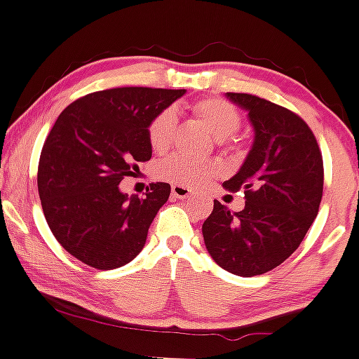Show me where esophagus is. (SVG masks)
<instances>
[{"label": "esophagus", "instance_id": "34e87169", "mask_svg": "<svg viewBox=\"0 0 359 359\" xmlns=\"http://www.w3.org/2000/svg\"><path fill=\"white\" fill-rule=\"evenodd\" d=\"M191 193H193V189L184 186V184H173L172 186V196L177 198V200H186V198L191 196Z\"/></svg>", "mask_w": 359, "mask_h": 359}]
</instances>
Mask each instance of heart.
Here are the masks:
<instances>
[{
    "label": "heart",
    "instance_id": "b5f03b06",
    "mask_svg": "<svg viewBox=\"0 0 359 359\" xmlns=\"http://www.w3.org/2000/svg\"><path fill=\"white\" fill-rule=\"evenodd\" d=\"M193 114L215 139L222 140L226 146L233 147L231 135L240 130L241 112L236 106L224 99H201L193 104ZM179 135V118L173 107H165L151 119L147 126V139L156 153H166L172 149ZM219 170L215 159H198L184 154H177L166 159L159 166V173L172 182L184 186H201L213 179Z\"/></svg>",
    "mask_w": 359,
    "mask_h": 359
}]
</instances>
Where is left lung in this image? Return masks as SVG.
<instances>
[{
    "mask_svg": "<svg viewBox=\"0 0 359 359\" xmlns=\"http://www.w3.org/2000/svg\"><path fill=\"white\" fill-rule=\"evenodd\" d=\"M248 111L255 130L243 166L224 187L245 191V208L231 212L213 200L203 222L212 259L238 276H257L283 264L299 248L323 198V156L299 114L250 93H227Z\"/></svg>",
    "mask_w": 359,
    "mask_h": 359,
    "instance_id": "obj_1",
    "label": "left lung"
}]
</instances>
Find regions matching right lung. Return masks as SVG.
Segmentation results:
<instances>
[{"label": "right lung", "instance_id": "1", "mask_svg": "<svg viewBox=\"0 0 359 359\" xmlns=\"http://www.w3.org/2000/svg\"><path fill=\"white\" fill-rule=\"evenodd\" d=\"M186 90L123 86L88 93L60 112L38 165V193L60 245L95 269L135 259L170 184H149L146 196H126L119 182L149 161L147 126Z\"/></svg>", "mask_w": 359, "mask_h": 359}]
</instances>
